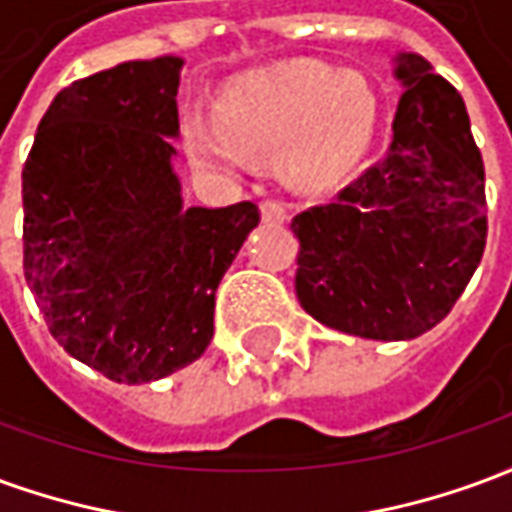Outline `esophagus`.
I'll list each match as a JSON object with an SVG mask.
<instances>
[{"label":"esophagus","mask_w":512,"mask_h":512,"mask_svg":"<svg viewBox=\"0 0 512 512\" xmlns=\"http://www.w3.org/2000/svg\"><path fill=\"white\" fill-rule=\"evenodd\" d=\"M260 216L266 224H282L288 219V211L279 200H263L260 202Z\"/></svg>","instance_id":"34e87169"}]
</instances>
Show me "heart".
Segmentation results:
<instances>
[{
    "mask_svg": "<svg viewBox=\"0 0 512 512\" xmlns=\"http://www.w3.org/2000/svg\"><path fill=\"white\" fill-rule=\"evenodd\" d=\"M378 126V98L362 73L293 65L230 87L216 117L180 120L186 156L208 175H233L246 153L277 156L299 189H326L362 161Z\"/></svg>",
    "mask_w": 512,
    "mask_h": 512,
    "instance_id": "1",
    "label": "heart"
}]
</instances>
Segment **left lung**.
Instances as JSON below:
<instances>
[{"instance_id": "left-lung-1", "label": "left lung", "mask_w": 512, "mask_h": 512, "mask_svg": "<svg viewBox=\"0 0 512 512\" xmlns=\"http://www.w3.org/2000/svg\"><path fill=\"white\" fill-rule=\"evenodd\" d=\"M386 156L337 200L299 213L296 296L365 340H414L452 310L485 249V169L458 90L425 57H395Z\"/></svg>"}]
</instances>
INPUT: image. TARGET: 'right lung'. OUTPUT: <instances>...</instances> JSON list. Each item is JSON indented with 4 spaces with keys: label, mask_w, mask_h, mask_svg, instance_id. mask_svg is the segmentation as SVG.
Segmentation results:
<instances>
[{
    "label": "right lung",
    "mask_w": 512,
    "mask_h": 512,
    "mask_svg": "<svg viewBox=\"0 0 512 512\" xmlns=\"http://www.w3.org/2000/svg\"><path fill=\"white\" fill-rule=\"evenodd\" d=\"M183 60L120 62L65 87L21 172L24 277L51 337L117 384L191 365L255 202L186 205L172 169Z\"/></svg>",
    "instance_id": "right-lung-1"
}]
</instances>
